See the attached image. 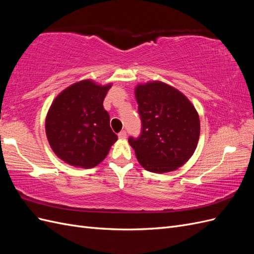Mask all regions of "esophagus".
<instances>
[{"mask_svg": "<svg viewBox=\"0 0 254 254\" xmlns=\"http://www.w3.org/2000/svg\"><path fill=\"white\" fill-rule=\"evenodd\" d=\"M126 136H127V133H126V131H124V130H123V131H121V132L119 133V137H120L121 140L126 139Z\"/></svg>", "mask_w": 254, "mask_h": 254, "instance_id": "34e87169", "label": "esophagus"}]
</instances>
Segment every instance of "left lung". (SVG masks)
<instances>
[{
	"mask_svg": "<svg viewBox=\"0 0 254 254\" xmlns=\"http://www.w3.org/2000/svg\"><path fill=\"white\" fill-rule=\"evenodd\" d=\"M134 95L142 133L129 137L146 171L163 174L178 170L193 156L200 135V120L182 92L160 80L136 84Z\"/></svg>",
	"mask_w": 254,
	"mask_h": 254,
	"instance_id": "left-lung-1",
	"label": "left lung"
}]
</instances>
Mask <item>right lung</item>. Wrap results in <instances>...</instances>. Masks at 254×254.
I'll return each mask as SVG.
<instances>
[{
  "label": "right lung",
  "instance_id": "add662e5",
  "mask_svg": "<svg viewBox=\"0 0 254 254\" xmlns=\"http://www.w3.org/2000/svg\"><path fill=\"white\" fill-rule=\"evenodd\" d=\"M111 87V82L83 79L61 91L53 101L45 118V133L54 153L66 164L94 167L117 142L103 106Z\"/></svg>",
  "mask_w": 254,
  "mask_h": 254
}]
</instances>
